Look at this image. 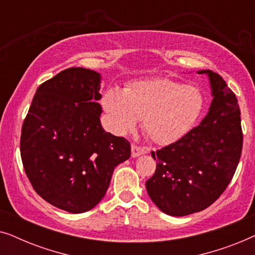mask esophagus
Wrapping results in <instances>:
<instances>
[{"instance_id":"obj_1","label":"esophagus","mask_w":255,"mask_h":255,"mask_svg":"<svg viewBox=\"0 0 255 255\" xmlns=\"http://www.w3.org/2000/svg\"><path fill=\"white\" fill-rule=\"evenodd\" d=\"M131 152H132V156H133V158H137V156H139V155L145 154L146 148L140 147V146H137V145H132Z\"/></svg>"}]
</instances>
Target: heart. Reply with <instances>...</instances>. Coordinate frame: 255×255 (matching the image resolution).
I'll use <instances>...</instances> for the list:
<instances>
[{"mask_svg": "<svg viewBox=\"0 0 255 255\" xmlns=\"http://www.w3.org/2000/svg\"><path fill=\"white\" fill-rule=\"evenodd\" d=\"M101 104L117 134L128 133L141 120L142 131L153 142L168 145L194 127L204 99L197 87L159 78L132 83L125 92L107 89Z\"/></svg>", "mask_w": 255, "mask_h": 255, "instance_id": "b5f03b06", "label": "heart"}]
</instances>
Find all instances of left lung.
Wrapping results in <instances>:
<instances>
[{"label": "left lung", "mask_w": 255, "mask_h": 255, "mask_svg": "<svg viewBox=\"0 0 255 255\" xmlns=\"http://www.w3.org/2000/svg\"><path fill=\"white\" fill-rule=\"evenodd\" d=\"M207 74L212 101L200 125L179 140L151 154L156 169L146 190L165 214L182 217L211 205L231 182L243 148L240 109L221 75Z\"/></svg>", "instance_id": "left-lung-1"}]
</instances>
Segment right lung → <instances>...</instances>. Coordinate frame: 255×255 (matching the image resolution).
<instances>
[{
	"label": "right lung",
	"mask_w": 255,
	"mask_h": 255,
	"mask_svg": "<svg viewBox=\"0 0 255 255\" xmlns=\"http://www.w3.org/2000/svg\"><path fill=\"white\" fill-rule=\"evenodd\" d=\"M101 74L72 67L38 87L24 120L20 156L36 193L71 214L96 207L114 169L131 155L101 125Z\"/></svg>",
	"instance_id": "add662e5"
}]
</instances>
